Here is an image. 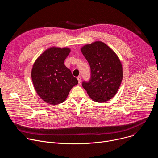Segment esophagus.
<instances>
[{
    "mask_svg": "<svg viewBox=\"0 0 158 158\" xmlns=\"http://www.w3.org/2000/svg\"><path fill=\"white\" fill-rule=\"evenodd\" d=\"M77 79V80H78L79 83H80V82H81V76H78Z\"/></svg>",
    "mask_w": 158,
    "mask_h": 158,
    "instance_id": "34e87169",
    "label": "esophagus"
}]
</instances>
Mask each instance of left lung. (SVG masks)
Segmentation results:
<instances>
[{
  "label": "left lung",
  "mask_w": 158,
  "mask_h": 158,
  "mask_svg": "<svg viewBox=\"0 0 158 158\" xmlns=\"http://www.w3.org/2000/svg\"><path fill=\"white\" fill-rule=\"evenodd\" d=\"M81 52L91 67V78L82 85L94 101H109L118 92L123 79L119 59L106 44L96 41L87 44Z\"/></svg>",
  "instance_id": "8db88e82"
}]
</instances>
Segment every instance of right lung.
Masks as SVG:
<instances>
[{"label":"right lung","mask_w":158,"mask_h":158,"mask_svg":"<svg viewBox=\"0 0 158 158\" xmlns=\"http://www.w3.org/2000/svg\"><path fill=\"white\" fill-rule=\"evenodd\" d=\"M69 48H51L45 51L34 64L31 76L39 97L51 104L63 102L73 86L78 84L69 69L64 65Z\"/></svg>","instance_id":"add662e5"}]
</instances>
